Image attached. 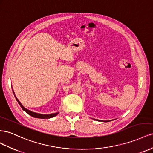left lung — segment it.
Masks as SVG:
<instances>
[{
    "instance_id": "obj_1",
    "label": "left lung",
    "mask_w": 153,
    "mask_h": 153,
    "mask_svg": "<svg viewBox=\"0 0 153 153\" xmlns=\"http://www.w3.org/2000/svg\"><path fill=\"white\" fill-rule=\"evenodd\" d=\"M105 122H107V121H105Z\"/></svg>"
}]
</instances>
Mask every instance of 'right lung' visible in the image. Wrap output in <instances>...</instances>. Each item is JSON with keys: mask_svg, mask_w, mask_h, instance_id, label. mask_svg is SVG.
I'll return each mask as SVG.
<instances>
[{"mask_svg": "<svg viewBox=\"0 0 153 153\" xmlns=\"http://www.w3.org/2000/svg\"><path fill=\"white\" fill-rule=\"evenodd\" d=\"M13 94H14V91H13ZM15 97L16 99L17 102H19V105L20 106V107L22 108V109L24 111H25L26 113H28V114L30 116H32L33 117H35V118H38V119H50V118H52V117H55L56 115H57L58 114V113H52V114H49V115H44V114H40V113H34V112H33L31 111H29L27 109L25 108L22 105V104L20 103V102L19 101V99H17L16 97V96L15 95Z\"/></svg>", "mask_w": 153, "mask_h": 153, "instance_id": "1", "label": "right lung"}]
</instances>
